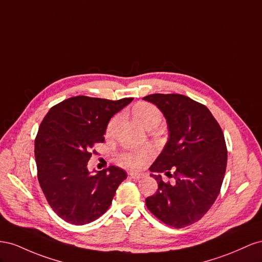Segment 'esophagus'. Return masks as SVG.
I'll list each match as a JSON object with an SVG mask.
<instances>
[{
    "instance_id": "34e87169",
    "label": "esophagus",
    "mask_w": 262,
    "mask_h": 262,
    "mask_svg": "<svg viewBox=\"0 0 262 262\" xmlns=\"http://www.w3.org/2000/svg\"><path fill=\"white\" fill-rule=\"evenodd\" d=\"M129 176H130L132 179H134V180H139V179L144 177L143 173H138V172H130Z\"/></svg>"
}]
</instances>
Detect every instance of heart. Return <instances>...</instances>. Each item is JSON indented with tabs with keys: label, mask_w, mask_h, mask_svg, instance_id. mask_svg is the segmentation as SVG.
Wrapping results in <instances>:
<instances>
[{
	"label": "heart",
	"mask_w": 262,
	"mask_h": 262,
	"mask_svg": "<svg viewBox=\"0 0 262 262\" xmlns=\"http://www.w3.org/2000/svg\"><path fill=\"white\" fill-rule=\"evenodd\" d=\"M133 114H134V117H135L144 127H146L147 129L156 128V127L158 126L162 121L161 111L152 103L141 102L136 104L133 108ZM117 122H118V116H115L111 119L106 127L107 135H111V134L114 132ZM154 156H155V148L152 146L146 145L138 148L126 149V150H124L121 155H119L118 159L127 167L139 168V167H143L144 164L148 160H150Z\"/></svg>",
	"instance_id": "b5f03b06"
}]
</instances>
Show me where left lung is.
Here are the masks:
<instances>
[{"label": "left lung", "mask_w": 262, "mask_h": 262, "mask_svg": "<svg viewBox=\"0 0 262 262\" xmlns=\"http://www.w3.org/2000/svg\"><path fill=\"white\" fill-rule=\"evenodd\" d=\"M144 100L159 107L169 128L168 143L149 170L174 179L170 184L151 174L158 190L146 205L162 223L183 228L203 217L219 196L227 164L225 138L210 110L188 96L156 93Z\"/></svg>", "instance_id": "left-lung-1"}]
</instances>
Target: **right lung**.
Segmentation results:
<instances>
[{
    "label": "right lung",
    "mask_w": 262,
    "mask_h": 262,
    "mask_svg": "<svg viewBox=\"0 0 262 262\" xmlns=\"http://www.w3.org/2000/svg\"><path fill=\"white\" fill-rule=\"evenodd\" d=\"M134 99L117 101L79 95L52 106L35 138L37 178L50 207L73 225L105 213L127 173L110 166L91 174L88 161L103 143L111 117Z\"/></svg>",
    "instance_id": "right-lung-1"
}]
</instances>
